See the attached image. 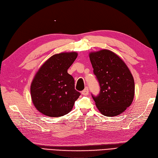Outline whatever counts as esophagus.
Segmentation results:
<instances>
[{
    "label": "esophagus",
    "instance_id": "34e87169",
    "mask_svg": "<svg viewBox=\"0 0 158 158\" xmlns=\"http://www.w3.org/2000/svg\"><path fill=\"white\" fill-rule=\"evenodd\" d=\"M82 94L83 95H87L89 94V89L88 87H86L85 89L82 91Z\"/></svg>",
    "mask_w": 158,
    "mask_h": 158
}]
</instances>
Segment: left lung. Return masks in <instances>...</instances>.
Returning <instances> with one entry per match:
<instances>
[{
    "mask_svg": "<svg viewBox=\"0 0 158 158\" xmlns=\"http://www.w3.org/2000/svg\"><path fill=\"white\" fill-rule=\"evenodd\" d=\"M89 58L100 86L99 95H92L96 106L106 117L120 114L131 104L134 97V80L130 69L110 50L91 52Z\"/></svg>",
    "mask_w": 158,
    "mask_h": 158,
    "instance_id": "left-lung-1",
    "label": "left lung"
}]
</instances>
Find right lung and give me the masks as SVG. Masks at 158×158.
I'll return each mask as SVG.
<instances>
[{"label":"right lung","mask_w":158,"mask_h":158,"mask_svg":"<svg viewBox=\"0 0 158 158\" xmlns=\"http://www.w3.org/2000/svg\"><path fill=\"white\" fill-rule=\"evenodd\" d=\"M77 56L76 52L54 54L37 71L31 85V95L41 113L59 117L72 110L80 93L75 89L74 79L67 69Z\"/></svg>","instance_id":"1"}]
</instances>
